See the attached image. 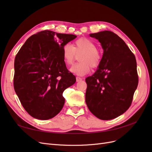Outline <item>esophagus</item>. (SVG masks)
I'll return each instance as SVG.
<instances>
[{"label": "esophagus", "instance_id": "34e87169", "mask_svg": "<svg viewBox=\"0 0 152 152\" xmlns=\"http://www.w3.org/2000/svg\"><path fill=\"white\" fill-rule=\"evenodd\" d=\"M82 80V78H80V77H76V80H77V82H80V81H81Z\"/></svg>", "mask_w": 152, "mask_h": 152}]
</instances>
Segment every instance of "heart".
Here are the masks:
<instances>
[{"instance_id": "1", "label": "heart", "mask_w": 152, "mask_h": 152, "mask_svg": "<svg viewBox=\"0 0 152 152\" xmlns=\"http://www.w3.org/2000/svg\"><path fill=\"white\" fill-rule=\"evenodd\" d=\"M61 55L64 62L70 65L75 61L77 54H80V63L73 65L70 69L72 73L79 76L88 73L91 68H96L101 62V55L97 50L96 44L87 38H80L75 40L73 45L66 44L61 49Z\"/></svg>"}]
</instances>
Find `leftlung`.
Segmentation results:
<instances>
[{
	"label": "left lung",
	"instance_id": "8db88e82",
	"mask_svg": "<svg viewBox=\"0 0 152 152\" xmlns=\"http://www.w3.org/2000/svg\"><path fill=\"white\" fill-rule=\"evenodd\" d=\"M99 40L103 54L98 70L87 77L86 102L94 115L111 120L126 112L138 84L136 61L125 42L110 31L90 34Z\"/></svg>",
	"mask_w": 152,
	"mask_h": 152
}]
</instances>
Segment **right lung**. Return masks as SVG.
I'll return each mask as SVG.
<instances>
[{
  "label": "right lung",
  "instance_id": "1",
  "mask_svg": "<svg viewBox=\"0 0 152 152\" xmlns=\"http://www.w3.org/2000/svg\"><path fill=\"white\" fill-rule=\"evenodd\" d=\"M76 37L41 31L30 37L17 53L14 88L23 107L34 118L48 120L63 108V91L76 79L66 68L61 51Z\"/></svg>",
  "mask_w": 152,
  "mask_h": 152
}]
</instances>
